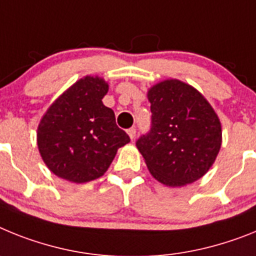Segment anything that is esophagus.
<instances>
[{"mask_svg": "<svg viewBox=\"0 0 256 256\" xmlns=\"http://www.w3.org/2000/svg\"><path fill=\"white\" fill-rule=\"evenodd\" d=\"M135 134H136V128H128V136H130L131 140H132V139H134V138H135Z\"/></svg>", "mask_w": 256, "mask_h": 256, "instance_id": "34e87169", "label": "esophagus"}]
</instances>
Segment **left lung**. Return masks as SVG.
I'll return each mask as SVG.
<instances>
[{"instance_id": "8db88e82", "label": "left lung", "mask_w": 256, "mask_h": 256, "mask_svg": "<svg viewBox=\"0 0 256 256\" xmlns=\"http://www.w3.org/2000/svg\"><path fill=\"white\" fill-rule=\"evenodd\" d=\"M152 128L136 142L146 168L160 183L183 186L210 170L222 146V124L197 88L164 80L146 92Z\"/></svg>"}]
</instances>
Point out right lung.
<instances>
[{
	"label": "right lung",
	"instance_id": "right-lung-1",
	"mask_svg": "<svg viewBox=\"0 0 256 256\" xmlns=\"http://www.w3.org/2000/svg\"><path fill=\"white\" fill-rule=\"evenodd\" d=\"M108 82L85 76L56 98L37 128L42 161L58 178L88 183L104 175L118 148L130 142L103 104Z\"/></svg>",
	"mask_w": 256,
	"mask_h": 256
}]
</instances>
